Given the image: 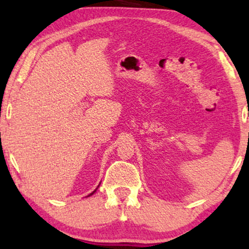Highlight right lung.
Segmentation results:
<instances>
[{"label":"right lung","instance_id":"obj_1","mask_svg":"<svg viewBox=\"0 0 249 249\" xmlns=\"http://www.w3.org/2000/svg\"><path fill=\"white\" fill-rule=\"evenodd\" d=\"M96 189H97V188H96ZM96 189H95V190H94V192H93V193H91V194H89V195H88V196H91V195H93V194H94L95 192H96Z\"/></svg>","mask_w":249,"mask_h":249}]
</instances>
